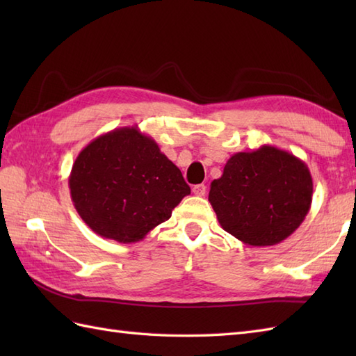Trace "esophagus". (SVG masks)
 <instances>
[{
  "mask_svg": "<svg viewBox=\"0 0 356 356\" xmlns=\"http://www.w3.org/2000/svg\"><path fill=\"white\" fill-rule=\"evenodd\" d=\"M205 193H207L205 185H194L193 186V194L194 195H199V197H202V195H205Z\"/></svg>",
  "mask_w": 356,
  "mask_h": 356,
  "instance_id": "1",
  "label": "esophagus"
}]
</instances>
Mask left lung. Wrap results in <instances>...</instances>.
I'll use <instances>...</instances> for the list:
<instances>
[{
	"label": "left lung",
	"mask_w": 356,
	"mask_h": 356,
	"mask_svg": "<svg viewBox=\"0 0 356 356\" xmlns=\"http://www.w3.org/2000/svg\"><path fill=\"white\" fill-rule=\"evenodd\" d=\"M307 165L272 145L236 153L222 177L211 182L208 200L222 228L249 246H272L303 223L312 203Z\"/></svg>",
	"instance_id": "obj_1"
}]
</instances>
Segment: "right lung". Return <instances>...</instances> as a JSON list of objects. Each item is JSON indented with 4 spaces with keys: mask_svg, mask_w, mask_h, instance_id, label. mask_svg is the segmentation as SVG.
Masks as SVG:
<instances>
[{
    "mask_svg": "<svg viewBox=\"0 0 356 356\" xmlns=\"http://www.w3.org/2000/svg\"><path fill=\"white\" fill-rule=\"evenodd\" d=\"M69 186L88 228L118 243L145 238L191 193L177 166L138 127L90 142L72 166Z\"/></svg>",
    "mask_w": 356,
    "mask_h": 356,
    "instance_id": "right-lung-1",
    "label": "right lung"
}]
</instances>
